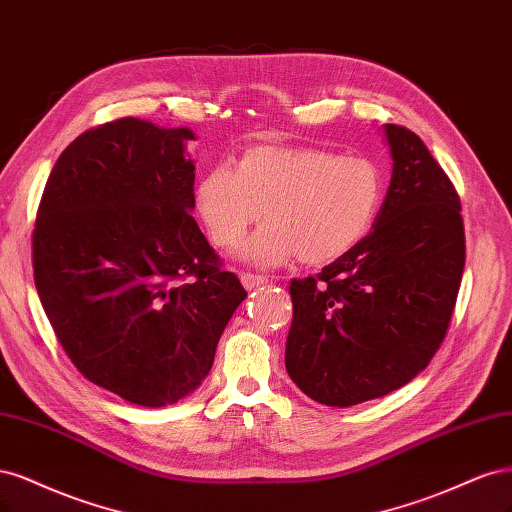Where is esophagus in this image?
Instances as JSON below:
<instances>
[{"instance_id": "1", "label": "esophagus", "mask_w": 512, "mask_h": 512, "mask_svg": "<svg viewBox=\"0 0 512 512\" xmlns=\"http://www.w3.org/2000/svg\"><path fill=\"white\" fill-rule=\"evenodd\" d=\"M240 280L246 291H253V289H259L268 283L266 276H259V274H251V272H244L240 274Z\"/></svg>"}]
</instances>
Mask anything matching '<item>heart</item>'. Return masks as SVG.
<instances>
[{"instance_id": "obj_1", "label": "heart", "mask_w": 512, "mask_h": 512, "mask_svg": "<svg viewBox=\"0 0 512 512\" xmlns=\"http://www.w3.org/2000/svg\"><path fill=\"white\" fill-rule=\"evenodd\" d=\"M385 197V176L366 157L323 148L255 146L238 168L217 166L195 187V208L212 242L238 246L266 214L268 223L238 257L276 268L300 255L306 266H327L364 242Z\"/></svg>"}]
</instances>
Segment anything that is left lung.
<instances>
[{
    "label": "left lung",
    "mask_w": 512,
    "mask_h": 512,
    "mask_svg": "<svg viewBox=\"0 0 512 512\" xmlns=\"http://www.w3.org/2000/svg\"><path fill=\"white\" fill-rule=\"evenodd\" d=\"M383 134L393 168L370 236L289 287L285 366L325 406L383 398L425 370L464 274V221L449 176L410 129L383 125Z\"/></svg>",
    "instance_id": "obj_1"
}]
</instances>
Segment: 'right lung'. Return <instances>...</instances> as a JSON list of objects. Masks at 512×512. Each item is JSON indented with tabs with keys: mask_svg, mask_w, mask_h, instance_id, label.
<instances>
[{
	"mask_svg": "<svg viewBox=\"0 0 512 512\" xmlns=\"http://www.w3.org/2000/svg\"><path fill=\"white\" fill-rule=\"evenodd\" d=\"M191 140L131 117L85 131L48 176L34 229L36 289L63 351L146 408L202 385L246 298L191 217Z\"/></svg>",
	"mask_w": 512,
	"mask_h": 512,
	"instance_id": "1",
	"label": "right lung"
}]
</instances>
